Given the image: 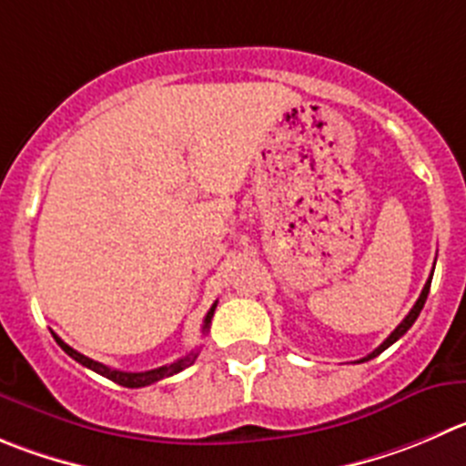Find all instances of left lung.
<instances>
[{"label":"left lung","instance_id":"obj_1","mask_svg":"<svg viewBox=\"0 0 466 466\" xmlns=\"http://www.w3.org/2000/svg\"><path fill=\"white\" fill-rule=\"evenodd\" d=\"M432 269H435V268H432ZM430 283H432V274H430V279H428V281H425V286H423V290H420L419 299H416V304H414V307H411V311H410V313H407V316H405V320H402V322H400V325H398V327H396V329H393V331H391V336H389V339H387V340H384V343H382V345H380V348H378V350H373V352H370V354H369V357H363V359H361V361H369V359L378 357V354H380V352H384V350H387V348H389V345H393V343H396V340H398V339H400V336H405V334H407V329H410V327H411V325H414V322H416V318H419V313H420V309H423L425 299H428V292H430ZM361 361H359V363H361Z\"/></svg>","mask_w":466,"mask_h":466}]
</instances>
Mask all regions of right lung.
Wrapping results in <instances>:
<instances>
[{
	"instance_id": "right-lung-1",
	"label": "right lung",
	"mask_w": 466,
	"mask_h": 466,
	"mask_svg": "<svg viewBox=\"0 0 466 466\" xmlns=\"http://www.w3.org/2000/svg\"><path fill=\"white\" fill-rule=\"evenodd\" d=\"M215 309H217V302L212 304V307H210V311H208V316H206V320H203V334H206V331L210 329V322H212V316H215ZM52 336H55V340H56V343H59V348L64 350V352L68 354V357H73L75 361H77V363H82V366H86V369L96 370L97 375H103V378L112 380V382L121 384V387H127V389H139V387H148V384H153V382H159V380H164V378H171V375L180 373V370H185V369H187V366H192V363L197 361V357H198V352H189L187 357L178 359V361L169 363V366H159V369H153V370H144V373H126V370L109 369V366H105V363H100V361H93V359L84 357L82 352H77V350H73V348H70V345H68V343H64V340H61L59 336H56V334H52Z\"/></svg>"
}]
</instances>
